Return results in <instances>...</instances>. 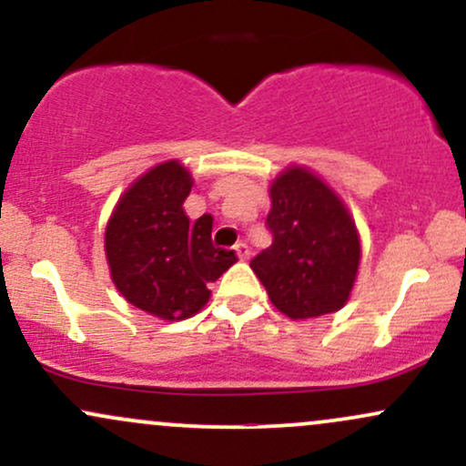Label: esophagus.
<instances>
[{"label":"esophagus","mask_w":466,"mask_h":466,"mask_svg":"<svg viewBox=\"0 0 466 466\" xmlns=\"http://www.w3.org/2000/svg\"><path fill=\"white\" fill-rule=\"evenodd\" d=\"M235 253H238V258L239 259H248L250 258V248H248V244H244V242H239V244H235Z\"/></svg>","instance_id":"esophagus-1"}]
</instances>
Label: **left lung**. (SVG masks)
Listing matches in <instances>:
<instances>
[{"instance_id":"8db88e82","label":"left lung","mask_w":466,"mask_h":466,"mask_svg":"<svg viewBox=\"0 0 466 466\" xmlns=\"http://www.w3.org/2000/svg\"><path fill=\"white\" fill-rule=\"evenodd\" d=\"M268 193L273 244L250 268L273 306L295 321L341 310L360 264V238L346 202L301 165L286 167Z\"/></svg>"}]
</instances>
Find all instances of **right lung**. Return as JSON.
Listing matches in <instances>:
<instances>
[{"label": "right lung", "mask_w": 466, "mask_h": 466, "mask_svg": "<svg viewBox=\"0 0 466 466\" xmlns=\"http://www.w3.org/2000/svg\"><path fill=\"white\" fill-rule=\"evenodd\" d=\"M193 177L180 160L151 167L118 198L106 227L109 277L125 301L165 321L207 306V289L238 261L211 242L213 218L189 222L185 200Z\"/></svg>", "instance_id": "add662e5"}]
</instances>
